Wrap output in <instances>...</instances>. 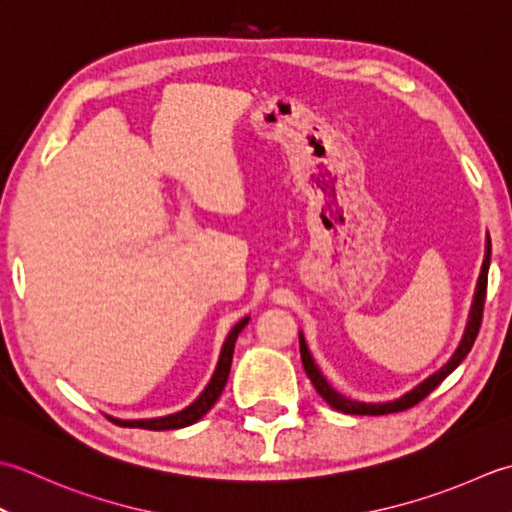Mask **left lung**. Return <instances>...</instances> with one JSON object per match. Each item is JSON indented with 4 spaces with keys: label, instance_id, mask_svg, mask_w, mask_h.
I'll use <instances>...</instances> for the list:
<instances>
[{
    "label": "left lung",
    "instance_id": "8db88e82",
    "mask_svg": "<svg viewBox=\"0 0 512 512\" xmlns=\"http://www.w3.org/2000/svg\"><path fill=\"white\" fill-rule=\"evenodd\" d=\"M488 267H490V236H486V254H484L482 271H479V278H477L471 314H468L464 336H462L460 344H457L455 353L451 356V360L444 364L442 369H437L433 375H429V378L422 380L415 389H411L409 393H404L402 398H398V400H391V402H358V400L347 398V395L338 393L327 382L325 375H322L320 367L316 364L314 356H311V351L307 347L305 336H302V331H300L298 336H300L302 367H305L309 380L314 382V387L320 393V398L325 400L331 406V409L342 411V413H349V415H387V413H398V411H404V409H411V406H415L417 402L424 400L426 395H429L437 387V384H440L446 378V375H451L457 367H460V362L468 356V351L473 349L475 338H477V333H479V325H482L484 300H486V283H488Z\"/></svg>",
    "mask_w": 512,
    "mask_h": 512
}]
</instances>
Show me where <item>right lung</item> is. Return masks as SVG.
<instances>
[{"mask_svg": "<svg viewBox=\"0 0 512 512\" xmlns=\"http://www.w3.org/2000/svg\"><path fill=\"white\" fill-rule=\"evenodd\" d=\"M247 322H249V316L241 318L232 327V331L227 333L212 380L207 382V387L203 389V393L198 395V398L190 406H185L183 411L172 413V415H163V417H150V420H119V417H112V415H108V420H112L114 424H119V426H130V429H148V431L183 429V426H190V424L201 420V417L216 404V400L221 398V393H223L227 378H229V369H232V356H234L236 338H238V333H241L247 327Z\"/></svg>", "mask_w": 512, "mask_h": 512, "instance_id": "obj_1", "label": "right lung"}]
</instances>
